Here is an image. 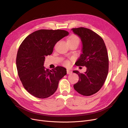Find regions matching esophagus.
<instances>
[{"instance_id":"esophagus-1","label":"esophagus","mask_w":128,"mask_h":128,"mask_svg":"<svg viewBox=\"0 0 128 128\" xmlns=\"http://www.w3.org/2000/svg\"><path fill=\"white\" fill-rule=\"evenodd\" d=\"M72 72L71 70H69V69H67V70H66V73H67V74H71Z\"/></svg>"}]
</instances>
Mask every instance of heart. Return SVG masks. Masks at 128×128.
I'll use <instances>...</instances> for the list:
<instances>
[{"instance_id": "b5f03b06", "label": "heart", "mask_w": 128, "mask_h": 128, "mask_svg": "<svg viewBox=\"0 0 128 128\" xmlns=\"http://www.w3.org/2000/svg\"><path fill=\"white\" fill-rule=\"evenodd\" d=\"M68 41H76V42H78V38L76 35H72L68 38ZM64 64L66 65H69L70 62H69V61H66V62H64Z\"/></svg>"}]
</instances>
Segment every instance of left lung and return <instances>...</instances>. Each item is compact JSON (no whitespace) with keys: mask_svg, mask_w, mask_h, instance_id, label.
<instances>
[{"mask_svg":"<svg viewBox=\"0 0 128 128\" xmlns=\"http://www.w3.org/2000/svg\"><path fill=\"white\" fill-rule=\"evenodd\" d=\"M71 30L80 38L82 42V53L75 64L86 67V71L83 74L78 70L73 71L79 77L74 88L81 95H92L101 88L108 74L109 61L107 48L100 36L90 29L78 28Z\"/></svg>","mask_w":128,"mask_h":128,"instance_id":"obj_1","label":"left lung"}]
</instances>
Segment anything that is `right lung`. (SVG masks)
<instances>
[{
    "mask_svg": "<svg viewBox=\"0 0 128 128\" xmlns=\"http://www.w3.org/2000/svg\"><path fill=\"white\" fill-rule=\"evenodd\" d=\"M69 35L62 30H40L28 35L18 50L16 64L18 75L28 92L45 98L56 92L66 69L58 66L53 70L44 66L45 56L50 55L57 42Z\"/></svg>",
    "mask_w": 128,
    "mask_h": 128,
    "instance_id": "1",
    "label": "right lung"
}]
</instances>
